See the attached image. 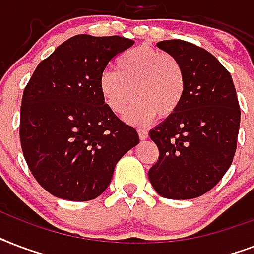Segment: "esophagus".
Returning <instances> with one entry per match:
<instances>
[{
    "label": "esophagus",
    "instance_id": "obj_1",
    "mask_svg": "<svg viewBox=\"0 0 254 254\" xmlns=\"http://www.w3.org/2000/svg\"><path fill=\"white\" fill-rule=\"evenodd\" d=\"M137 133H139V137H140V140H145L147 137H148V131L147 129H137Z\"/></svg>",
    "mask_w": 254,
    "mask_h": 254
}]
</instances>
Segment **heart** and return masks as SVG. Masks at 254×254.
Wrapping results in <instances>:
<instances>
[{
	"mask_svg": "<svg viewBox=\"0 0 254 254\" xmlns=\"http://www.w3.org/2000/svg\"><path fill=\"white\" fill-rule=\"evenodd\" d=\"M187 79L176 58L147 46H137L122 53L115 68L102 72L100 94L113 113L125 114L132 125H147L156 118L170 117L179 110L186 95Z\"/></svg>",
	"mask_w": 254,
	"mask_h": 254,
	"instance_id": "1",
	"label": "heart"
}]
</instances>
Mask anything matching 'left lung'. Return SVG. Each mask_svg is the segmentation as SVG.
<instances>
[{"mask_svg":"<svg viewBox=\"0 0 254 254\" xmlns=\"http://www.w3.org/2000/svg\"><path fill=\"white\" fill-rule=\"evenodd\" d=\"M182 64L187 87L182 105L149 137L159 160L148 179L160 196L188 200L207 193L231 167L240 129V106L231 74L201 47L182 39L158 43Z\"/></svg>","mask_w":254,"mask_h":254,"instance_id":"8db88e82","label":"left lung"}]
</instances>
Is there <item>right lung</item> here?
Wrapping results in <instances>:
<instances>
[{"mask_svg":"<svg viewBox=\"0 0 254 254\" xmlns=\"http://www.w3.org/2000/svg\"><path fill=\"white\" fill-rule=\"evenodd\" d=\"M119 35L79 34L37 66L22 96L19 137L35 180L70 201L96 198L119 159L139 143L136 129L107 107L99 78L133 45Z\"/></svg>","mask_w":254,"mask_h":254,"instance_id":"add662e5","label":"right lung"}]
</instances>
